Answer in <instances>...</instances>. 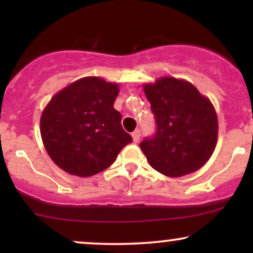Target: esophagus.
I'll return each mask as SVG.
<instances>
[{
  "mask_svg": "<svg viewBox=\"0 0 253 253\" xmlns=\"http://www.w3.org/2000/svg\"><path fill=\"white\" fill-rule=\"evenodd\" d=\"M132 138L134 143H138L139 139H140V129H135L134 132L132 133Z\"/></svg>",
  "mask_w": 253,
  "mask_h": 253,
  "instance_id": "1",
  "label": "esophagus"
}]
</instances>
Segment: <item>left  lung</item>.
<instances>
[{"label": "left lung", "instance_id": "8db88e82", "mask_svg": "<svg viewBox=\"0 0 253 253\" xmlns=\"http://www.w3.org/2000/svg\"><path fill=\"white\" fill-rule=\"evenodd\" d=\"M144 91L157 126L153 136L140 143L151 167L169 177L202 168L217 139V117L211 101L191 83L172 77L145 84Z\"/></svg>", "mask_w": 253, "mask_h": 253}]
</instances>
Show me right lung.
<instances>
[{"label":"right lung","mask_w":253,"mask_h":253,"mask_svg":"<svg viewBox=\"0 0 253 253\" xmlns=\"http://www.w3.org/2000/svg\"><path fill=\"white\" fill-rule=\"evenodd\" d=\"M118 94V84L84 77L51 98L40 119V132L48 156L60 169L80 177L96 175L132 141L114 109Z\"/></svg>","instance_id":"right-lung-1"}]
</instances>
